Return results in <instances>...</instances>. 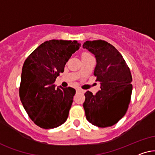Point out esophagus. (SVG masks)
I'll return each instance as SVG.
<instances>
[{
    "mask_svg": "<svg viewBox=\"0 0 155 155\" xmlns=\"http://www.w3.org/2000/svg\"><path fill=\"white\" fill-rule=\"evenodd\" d=\"M76 93H81V92H83V91H84L83 90L80 89V88H76Z\"/></svg>",
    "mask_w": 155,
    "mask_h": 155,
    "instance_id": "obj_1",
    "label": "esophagus"
}]
</instances>
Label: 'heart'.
<instances>
[{
  "mask_svg": "<svg viewBox=\"0 0 155 155\" xmlns=\"http://www.w3.org/2000/svg\"><path fill=\"white\" fill-rule=\"evenodd\" d=\"M90 54L89 53H88V52H83L82 53V54H81V58H83V57H88V56H90Z\"/></svg>",
  "mask_w": 155,
  "mask_h": 155,
  "instance_id": "b5f03b06",
  "label": "heart"
}]
</instances>
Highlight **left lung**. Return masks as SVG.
<instances>
[{
	"mask_svg": "<svg viewBox=\"0 0 155 155\" xmlns=\"http://www.w3.org/2000/svg\"><path fill=\"white\" fill-rule=\"evenodd\" d=\"M83 47L95 55L94 75L101 84L96 95L88 91L84 94L86 119L99 127L112 126L124 116L130 102V70L121 54L106 41H86Z\"/></svg>",
	"mask_w": 155,
	"mask_h": 155,
	"instance_id": "obj_1",
	"label": "left lung"
}]
</instances>
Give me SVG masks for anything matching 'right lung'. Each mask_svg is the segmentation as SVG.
<instances>
[{
  "mask_svg": "<svg viewBox=\"0 0 155 155\" xmlns=\"http://www.w3.org/2000/svg\"><path fill=\"white\" fill-rule=\"evenodd\" d=\"M80 46L76 40L46 41L25 61L19 88L20 101L30 119L42 128H54L67 120L76 90L55 88L54 81Z\"/></svg>",
  "mask_w": 155,
  "mask_h": 155,
  "instance_id": "right-lung-1",
  "label": "right lung"
}]
</instances>
